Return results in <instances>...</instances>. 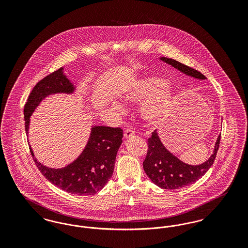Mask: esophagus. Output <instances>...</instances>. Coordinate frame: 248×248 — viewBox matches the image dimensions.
Wrapping results in <instances>:
<instances>
[{
  "mask_svg": "<svg viewBox=\"0 0 248 248\" xmlns=\"http://www.w3.org/2000/svg\"><path fill=\"white\" fill-rule=\"evenodd\" d=\"M135 136V131H133L132 129H126L124 131V139H129V138H133Z\"/></svg>",
  "mask_w": 248,
  "mask_h": 248,
  "instance_id": "1",
  "label": "esophagus"
}]
</instances>
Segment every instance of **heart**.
Returning <instances> with one entry per match:
<instances>
[{
    "label": "heart",
    "instance_id": "1",
    "mask_svg": "<svg viewBox=\"0 0 248 248\" xmlns=\"http://www.w3.org/2000/svg\"><path fill=\"white\" fill-rule=\"evenodd\" d=\"M175 97V93L167 85L165 79L148 77L130 83L124 94V98L132 103L143 102L140 114L146 122L154 124L163 118ZM114 108L123 111L119 103L113 104Z\"/></svg>",
    "mask_w": 248,
    "mask_h": 248
}]
</instances>
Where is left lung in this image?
Segmentation results:
<instances>
[{"label":"left lung","instance_id":"obj_1","mask_svg":"<svg viewBox=\"0 0 248 248\" xmlns=\"http://www.w3.org/2000/svg\"><path fill=\"white\" fill-rule=\"evenodd\" d=\"M160 59L189 76L200 80L206 79L200 71L186 66L175 59L167 58ZM220 136L221 134L216 142L214 154L206 162L202 165H190L181 162L175 155L169 153L160 140L157 131L155 130L153 132L152 137L148 140V152L143 162L144 171L154 184L162 189H180L192 184L200 179L214 164L219 148Z\"/></svg>","mask_w":248,"mask_h":248}]
</instances>
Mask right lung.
<instances>
[{"label":"right lung","instance_id":"add662e5","mask_svg":"<svg viewBox=\"0 0 248 248\" xmlns=\"http://www.w3.org/2000/svg\"><path fill=\"white\" fill-rule=\"evenodd\" d=\"M73 91L74 86L64 75L63 68L36 83L24 107L26 133L29 131L31 115L45 97L56 93L71 94ZM122 139L123 130L120 127L94 126L82 154L71 165L60 169L42 165L34 158L31 146L30 151L36 166L52 184L71 194L86 196L102 189L112 176Z\"/></svg>","mask_w":248,"mask_h":248}]
</instances>
